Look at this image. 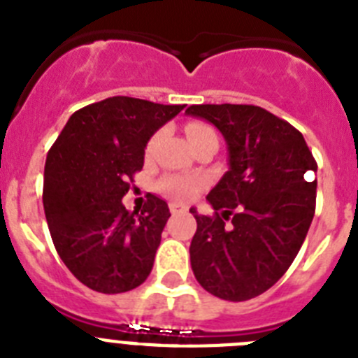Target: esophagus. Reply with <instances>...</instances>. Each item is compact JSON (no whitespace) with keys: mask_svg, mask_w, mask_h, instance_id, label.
Instances as JSON below:
<instances>
[{"mask_svg":"<svg viewBox=\"0 0 358 358\" xmlns=\"http://www.w3.org/2000/svg\"><path fill=\"white\" fill-rule=\"evenodd\" d=\"M169 208H170V213H172V215L182 213V211H186V206H181V204H177V202H170Z\"/></svg>","mask_w":358,"mask_h":358,"instance_id":"obj_1","label":"esophagus"}]
</instances>
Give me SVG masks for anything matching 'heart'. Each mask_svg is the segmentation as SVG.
<instances>
[{
  "mask_svg": "<svg viewBox=\"0 0 358 358\" xmlns=\"http://www.w3.org/2000/svg\"><path fill=\"white\" fill-rule=\"evenodd\" d=\"M208 132H213L211 127L204 125V123H188L186 125V136H188L189 143L201 136L208 134ZM157 136H154L150 141H148L147 152H152V148L156 147ZM206 181H204V177L201 176H166L163 177L157 185V188L163 192L164 195H169L170 199H176V201H189V199H194L195 195L204 188Z\"/></svg>",
  "mask_w": 358,
  "mask_h": 358,
  "instance_id": "1",
  "label": "heart"
}]
</instances>
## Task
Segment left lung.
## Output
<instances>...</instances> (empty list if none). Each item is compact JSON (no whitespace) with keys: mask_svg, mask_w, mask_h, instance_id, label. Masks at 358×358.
<instances>
[{"mask_svg":"<svg viewBox=\"0 0 358 358\" xmlns=\"http://www.w3.org/2000/svg\"><path fill=\"white\" fill-rule=\"evenodd\" d=\"M186 115L213 123L229 154V170L206 197L213 217L189 210L197 220L192 271L213 296L248 301L271 289L301 249L317 189L308 172L317 163L301 132L258 106L202 103Z\"/></svg>","mask_w":358,"mask_h":358,"instance_id":"8db88e82","label":"left lung"}]
</instances>
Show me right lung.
I'll return each mask as SVG.
<instances>
[{
  "mask_svg": "<svg viewBox=\"0 0 358 358\" xmlns=\"http://www.w3.org/2000/svg\"><path fill=\"white\" fill-rule=\"evenodd\" d=\"M185 106L113 96L69 116L44 164L43 204L53 245L85 287L120 294L148 278L170 217L148 195L141 213L123 206L132 177L143 169L154 132Z\"/></svg>",
  "mask_w": 358,
  "mask_h": 358,
  "instance_id": "right-lung-1",
  "label": "right lung"
}]
</instances>
